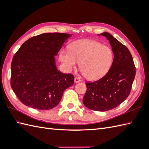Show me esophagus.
<instances>
[{"mask_svg": "<svg viewBox=\"0 0 149 149\" xmlns=\"http://www.w3.org/2000/svg\"><path fill=\"white\" fill-rule=\"evenodd\" d=\"M80 81H81V79L79 78H78V77L74 78V82L75 83H79Z\"/></svg>", "mask_w": 149, "mask_h": 149, "instance_id": "obj_1", "label": "esophagus"}]
</instances>
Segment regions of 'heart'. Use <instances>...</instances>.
<instances>
[{
    "mask_svg": "<svg viewBox=\"0 0 149 149\" xmlns=\"http://www.w3.org/2000/svg\"><path fill=\"white\" fill-rule=\"evenodd\" d=\"M113 59L112 49L94 40H77L70 45L69 50L62 49L60 52V60L66 70L74 68L79 61L82 73L91 80L103 77L109 70Z\"/></svg>",
    "mask_w": 149,
    "mask_h": 149,
    "instance_id": "1",
    "label": "heart"
}]
</instances>
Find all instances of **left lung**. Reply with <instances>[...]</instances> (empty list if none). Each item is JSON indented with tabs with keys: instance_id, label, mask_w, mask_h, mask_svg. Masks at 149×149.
I'll use <instances>...</instances> for the list:
<instances>
[{
	"instance_id": "8db88e82",
	"label": "left lung",
	"mask_w": 149,
	"mask_h": 149,
	"mask_svg": "<svg viewBox=\"0 0 149 149\" xmlns=\"http://www.w3.org/2000/svg\"><path fill=\"white\" fill-rule=\"evenodd\" d=\"M100 35L109 40L114 55L113 62L102 78L86 83L87 90L83 102L89 109L106 111L116 107L129 96L136 76V67L127 47L109 33Z\"/></svg>"
}]
</instances>
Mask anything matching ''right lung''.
I'll return each mask as SVG.
<instances>
[{
    "label": "right lung",
    "mask_w": 149,
    "mask_h": 149,
    "mask_svg": "<svg viewBox=\"0 0 149 149\" xmlns=\"http://www.w3.org/2000/svg\"><path fill=\"white\" fill-rule=\"evenodd\" d=\"M72 35L45 33L25 42L11 64L12 89L26 106L48 110L56 106L74 76L58 70L55 56Z\"/></svg>",
    "instance_id": "right-lung-1"
}]
</instances>
